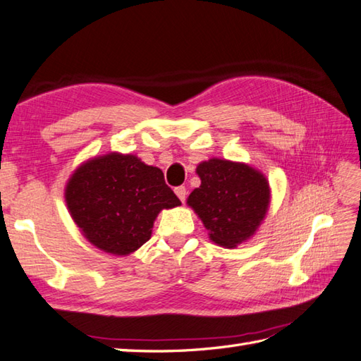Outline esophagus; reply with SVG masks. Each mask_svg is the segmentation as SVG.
<instances>
[{"label": "esophagus", "instance_id": "obj_1", "mask_svg": "<svg viewBox=\"0 0 361 361\" xmlns=\"http://www.w3.org/2000/svg\"><path fill=\"white\" fill-rule=\"evenodd\" d=\"M174 193H176V196H178L182 202H185V197H187V188L185 187H176L174 188Z\"/></svg>", "mask_w": 361, "mask_h": 361}]
</instances>
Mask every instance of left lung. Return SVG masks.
I'll list each match as a JSON object with an SVG mask.
<instances>
[{
    "label": "left lung",
    "instance_id": "8db88e82",
    "mask_svg": "<svg viewBox=\"0 0 361 361\" xmlns=\"http://www.w3.org/2000/svg\"><path fill=\"white\" fill-rule=\"evenodd\" d=\"M201 185L187 205L201 219L215 245L233 249L259 231L271 202L269 182L260 170L227 159L212 157L196 166Z\"/></svg>",
    "mask_w": 361,
    "mask_h": 361
}]
</instances>
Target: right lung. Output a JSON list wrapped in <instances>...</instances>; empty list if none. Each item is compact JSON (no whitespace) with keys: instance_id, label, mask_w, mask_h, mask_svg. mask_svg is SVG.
Here are the masks:
<instances>
[{"instance_id":"1","label":"right lung","mask_w":361,"mask_h":361,"mask_svg":"<svg viewBox=\"0 0 361 361\" xmlns=\"http://www.w3.org/2000/svg\"><path fill=\"white\" fill-rule=\"evenodd\" d=\"M65 202L84 238L116 257L142 247L159 213L180 205L160 168L121 152L82 161L67 180Z\"/></svg>"}]
</instances>
